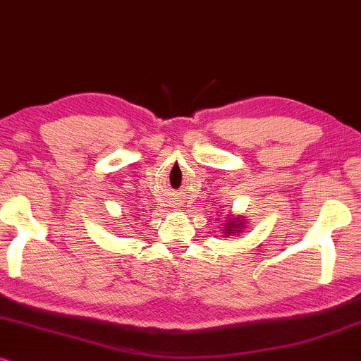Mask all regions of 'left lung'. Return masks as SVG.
I'll return each mask as SVG.
<instances>
[{"label":"left lung","mask_w":361,"mask_h":361,"mask_svg":"<svg viewBox=\"0 0 361 361\" xmlns=\"http://www.w3.org/2000/svg\"><path fill=\"white\" fill-rule=\"evenodd\" d=\"M243 229V218L241 216H238V218H229L228 219V224L224 226V234L226 236H231V234L234 233H241Z\"/></svg>","instance_id":"1"}]
</instances>
